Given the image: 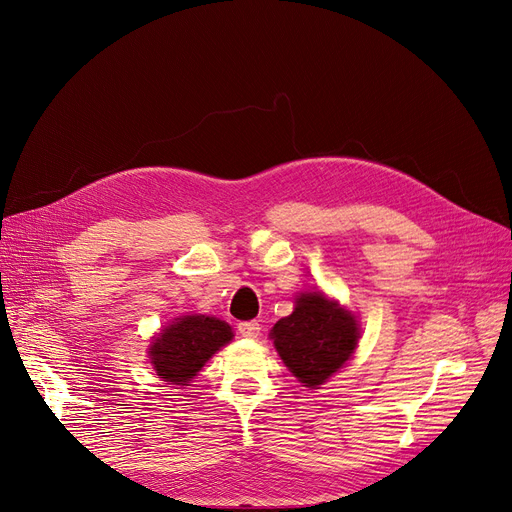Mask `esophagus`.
Listing matches in <instances>:
<instances>
[{
	"label": "esophagus",
	"instance_id": "1",
	"mask_svg": "<svg viewBox=\"0 0 512 512\" xmlns=\"http://www.w3.org/2000/svg\"><path fill=\"white\" fill-rule=\"evenodd\" d=\"M259 324L257 321H240L238 324V334L245 336V338H257L259 336Z\"/></svg>",
	"mask_w": 512,
	"mask_h": 512
}]
</instances>
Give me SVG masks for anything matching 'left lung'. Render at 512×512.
I'll list each match as a JSON object with an SVG mask.
<instances>
[{
    "mask_svg": "<svg viewBox=\"0 0 512 512\" xmlns=\"http://www.w3.org/2000/svg\"><path fill=\"white\" fill-rule=\"evenodd\" d=\"M272 338L286 367L307 388L324 384L355 353L359 328L355 317L309 292L272 328Z\"/></svg>",
    "mask_w": 512,
    "mask_h": 512,
    "instance_id": "obj_1",
    "label": "left lung"
}]
</instances>
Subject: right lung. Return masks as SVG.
<instances>
[{
  "instance_id": "1",
  "label": "right lung",
  "mask_w": 512,
  "mask_h": 512,
  "mask_svg": "<svg viewBox=\"0 0 512 512\" xmlns=\"http://www.w3.org/2000/svg\"><path fill=\"white\" fill-rule=\"evenodd\" d=\"M232 340L230 326L207 315H186L161 332L151 348V363L166 382L186 386L205 361Z\"/></svg>"
}]
</instances>
